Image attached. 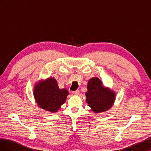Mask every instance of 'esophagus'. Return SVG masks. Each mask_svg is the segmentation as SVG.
<instances>
[{
  "instance_id": "esophagus-1",
  "label": "esophagus",
  "mask_w": 151,
  "mask_h": 151,
  "mask_svg": "<svg viewBox=\"0 0 151 151\" xmlns=\"http://www.w3.org/2000/svg\"><path fill=\"white\" fill-rule=\"evenodd\" d=\"M72 93L75 94V95H77L79 94V90H76V91H72Z\"/></svg>"
}]
</instances>
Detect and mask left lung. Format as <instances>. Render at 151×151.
Returning a JSON list of instances; mask_svg holds the SVG:
<instances>
[{"mask_svg":"<svg viewBox=\"0 0 151 151\" xmlns=\"http://www.w3.org/2000/svg\"><path fill=\"white\" fill-rule=\"evenodd\" d=\"M86 93V101L95 113H100L110 108L115 101V94L102 86L101 81L97 77L91 79Z\"/></svg>","mask_w":151,"mask_h":151,"instance_id":"8db88e82","label":"left lung"}]
</instances>
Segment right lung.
<instances>
[{
    "label": "right lung",
    "mask_w": 151,
    "mask_h": 151,
    "mask_svg": "<svg viewBox=\"0 0 151 151\" xmlns=\"http://www.w3.org/2000/svg\"><path fill=\"white\" fill-rule=\"evenodd\" d=\"M68 91L60 89L57 81L52 77L36 85L34 96L38 106L50 112H56L65 103Z\"/></svg>",
    "instance_id": "obj_1"
}]
</instances>
